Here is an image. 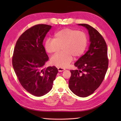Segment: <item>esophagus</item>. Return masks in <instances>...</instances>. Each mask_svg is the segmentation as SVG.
I'll use <instances>...</instances> for the list:
<instances>
[{
	"label": "esophagus",
	"instance_id": "obj_1",
	"mask_svg": "<svg viewBox=\"0 0 121 121\" xmlns=\"http://www.w3.org/2000/svg\"><path fill=\"white\" fill-rule=\"evenodd\" d=\"M58 71L59 72H62V71H64L65 70V68H61V67H58Z\"/></svg>",
	"mask_w": 121,
	"mask_h": 121
}]
</instances>
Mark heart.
<instances>
[{"label": "heart", "instance_id": "1", "mask_svg": "<svg viewBox=\"0 0 121 121\" xmlns=\"http://www.w3.org/2000/svg\"><path fill=\"white\" fill-rule=\"evenodd\" d=\"M87 46V37L85 32L70 28H65L56 32L54 38H49L45 43L46 52L56 54L62 48L63 52L51 59L52 64L65 68L73 61V57L82 56Z\"/></svg>", "mask_w": 121, "mask_h": 121}]
</instances>
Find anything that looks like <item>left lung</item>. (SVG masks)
<instances>
[{
  "label": "left lung",
  "mask_w": 121,
  "mask_h": 121,
  "mask_svg": "<svg viewBox=\"0 0 121 121\" xmlns=\"http://www.w3.org/2000/svg\"><path fill=\"white\" fill-rule=\"evenodd\" d=\"M78 25L87 29L91 43L89 50L74 64L78 69L70 70L69 87L78 97H86L99 87L105 78L108 66L107 47L95 29L87 24Z\"/></svg>",
  "instance_id": "left-lung-1"
}]
</instances>
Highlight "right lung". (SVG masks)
Here are the masks:
<instances>
[{
    "label": "right lung",
    "instance_id": "right-lung-1",
    "mask_svg": "<svg viewBox=\"0 0 121 121\" xmlns=\"http://www.w3.org/2000/svg\"><path fill=\"white\" fill-rule=\"evenodd\" d=\"M51 28L40 24L26 30L16 42L12 57V65L20 84L37 97L46 95L52 89L58 72L55 66L43 68L48 57L43 42Z\"/></svg>",
    "mask_w": 121,
    "mask_h": 121
}]
</instances>
